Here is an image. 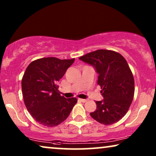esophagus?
Listing matches in <instances>:
<instances>
[{"label": "esophagus", "mask_w": 156, "mask_h": 156, "mask_svg": "<svg viewBox=\"0 0 156 156\" xmlns=\"http://www.w3.org/2000/svg\"><path fill=\"white\" fill-rule=\"evenodd\" d=\"M78 101L82 102V103H85V102H86L87 100V99H78Z\"/></svg>", "instance_id": "34e87169"}]
</instances>
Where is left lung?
<instances>
[{
    "label": "left lung",
    "instance_id": "1",
    "mask_svg": "<svg viewBox=\"0 0 156 156\" xmlns=\"http://www.w3.org/2000/svg\"><path fill=\"white\" fill-rule=\"evenodd\" d=\"M80 60L93 65L99 74L104 100L96 101L97 109L91 116L101 124L116 123L126 114L134 96V79L126 60L113 50H97L80 57Z\"/></svg>",
    "mask_w": 156,
    "mask_h": 156
}]
</instances>
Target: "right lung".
<instances>
[{"label": "right lung", "instance_id": "1", "mask_svg": "<svg viewBox=\"0 0 156 156\" xmlns=\"http://www.w3.org/2000/svg\"><path fill=\"white\" fill-rule=\"evenodd\" d=\"M74 62L44 57L27 66L21 85L25 105L35 121L48 127L60 124L69 116L77 99H66L58 90L57 82Z\"/></svg>", "mask_w": 156, "mask_h": 156}]
</instances>
